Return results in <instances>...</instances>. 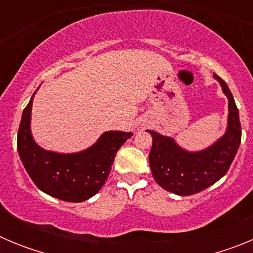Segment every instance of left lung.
Segmentation results:
<instances>
[{"label": "left lung", "instance_id": "1", "mask_svg": "<svg viewBox=\"0 0 253 253\" xmlns=\"http://www.w3.org/2000/svg\"><path fill=\"white\" fill-rule=\"evenodd\" d=\"M214 77L227 95L229 109L227 131L215 144L205 151L190 153L180 148L172 138L148 130L153 138L149 152L152 175L161 187L177 195H193L215 184L227 173L240 147L242 128L233 95L222 78L215 73Z\"/></svg>", "mask_w": 253, "mask_h": 253}]
</instances>
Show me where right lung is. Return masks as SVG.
Masks as SVG:
<instances>
[{
    "instance_id": "right-lung-1",
    "label": "right lung",
    "mask_w": 253,
    "mask_h": 253,
    "mask_svg": "<svg viewBox=\"0 0 253 253\" xmlns=\"http://www.w3.org/2000/svg\"><path fill=\"white\" fill-rule=\"evenodd\" d=\"M33 97L24 109L17 131V151L22 165L34 184L48 195L64 202H84L104 186L116 152L131 137V133L106 131L96 144L80 153L44 151L30 133Z\"/></svg>"
}]
</instances>
